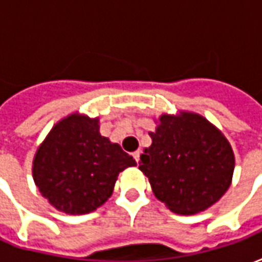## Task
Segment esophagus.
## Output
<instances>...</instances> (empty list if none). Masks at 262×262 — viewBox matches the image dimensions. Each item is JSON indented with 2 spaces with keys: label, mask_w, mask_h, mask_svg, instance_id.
<instances>
[{
  "label": "esophagus",
  "mask_w": 262,
  "mask_h": 262,
  "mask_svg": "<svg viewBox=\"0 0 262 262\" xmlns=\"http://www.w3.org/2000/svg\"><path fill=\"white\" fill-rule=\"evenodd\" d=\"M133 159L136 160L137 163H139V160H140V150H137V151H135V153H133Z\"/></svg>",
  "instance_id": "34e87169"
}]
</instances>
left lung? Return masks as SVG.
Here are the masks:
<instances>
[{
    "label": "left lung",
    "instance_id": "1",
    "mask_svg": "<svg viewBox=\"0 0 262 262\" xmlns=\"http://www.w3.org/2000/svg\"><path fill=\"white\" fill-rule=\"evenodd\" d=\"M150 137L151 146L140 156L139 168L171 212L199 213L229 189L234 154L223 133L203 116L161 115Z\"/></svg>",
    "mask_w": 262,
    "mask_h": 262
}]
</instances>
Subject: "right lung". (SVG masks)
Masks as SVG:
<instances>
[{
	"mask_svg": "<svg viewBox=\"0 0 262 262\" xmlns=\"http://www.w3.org/2000/svg\"><path fill=\"white\" fill-rule=\"evenodd\" d=\"M136 165L118 143L101 136L98 118L71 114L49 132L33 159V181L54 208L85 214L108 201L120 171Z\"/></svg>",
	"mask_w": 262,
	"mask_h": 262,
	"instance_id": "right-lung-1",
	"label": "right lung"
}]
</instances>
